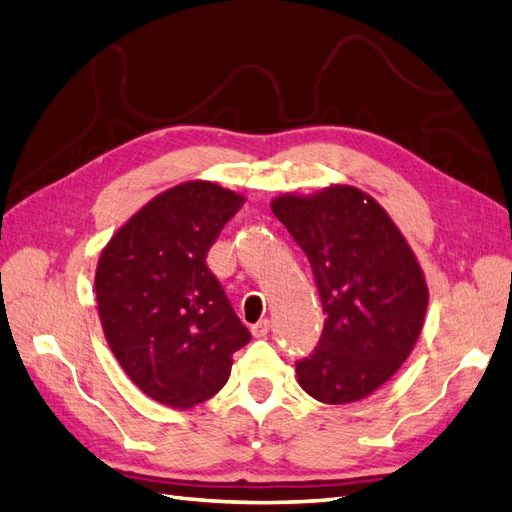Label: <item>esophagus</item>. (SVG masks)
Listing matches in <instances>:
<instances>
[{"mask_svg": "<svg viewBox=\"0 0 512 512\" xmlns=\"http://www.w3.org/2000/svg\"><path fill=\"white\" fill-rule=\"evenodd\" d=\"M269 334V321L262 319L256 325H252V336L254 338H265Z\"/></svg>", "mask_w": 512, "mask_h": 512, "instance_id": "esophagus-1", "label": "esophagus"}]
</instances>
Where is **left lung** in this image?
I'll return each instance as SVG.
<instances>
[{"label": "left lung", "mask_w": 512, "mask_h": 512, "mask_svg": "<svg viewBox=\"0 0 512 512\" xmlns=\"http://www.w3.org/2000/svg\"><path fill=\"white\" fill-rule=\"evenodd\" d=\"M271 211L306 252L325 312L314 353L297 362L299 385L327 405L370 396L420 338L428 286L416 254L383 206L351 185L284 193Z\"/></svg>", "instance_id": "1"}]
</instances>
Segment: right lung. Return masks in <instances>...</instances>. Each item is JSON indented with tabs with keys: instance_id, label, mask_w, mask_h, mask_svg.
Returning a JSON list of instances; mask_svg holds the SVG:
<instances>
[{
	"instance_id": "obj_1",
	"label": "right lung",
	"mask_w": 512,
	"mask_h": 512,
	"mask_svg": "<svg viewBox=\"0 0 512 512\" xmlns=\"http://www.w3.org/2000/svg\"><path fill=\"white\" fill-rule=\"evenodd\" d=\"M241 193L189 181L144 204L103 247L94 275L109 349L146 396L191 409L224 388L250 342L206 254Z\"/></svg>"
}]
</instances>
